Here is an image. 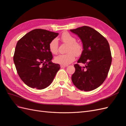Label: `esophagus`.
<instances>
[{"mask_svg":"<svg viewBox=\"0 0 126 126\" xmlns=\"http://www.w3.org/2000/svg\"><path fill=\"white\" fill-rule=\"evenodd\" d=\"M67 66H68L67 65H61V67H62V68H63V67H66Z\"/></svg>","mask_w":126,"mask_h":126,"instance_id":"34e87169","label":"esophagus"}]
</instances>
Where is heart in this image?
Listing matches in <instances>:
<instances>
[{
    "instance_id": "heart-1",
    "label": "heart",
    "mask_w": 126,
    "mask_h": 126,
    "mask_svg": "<svg viewBox=\"0 0 126 126\" xmlns=\"http://www.w3.org/2000/svg\"><path fill=\"white\" fill-rule=\"evenodd\" d=\"M62 41L68 45L66 49L67 53L60 54L54 58V61L61 65H67L75 60V55L79 56L83 52V44L76 42V39L73 35L67 32H65L61 36ZM58 41L56 39H53L50 42L49 50L52 54H55L58 52Z\"/></svg>"
}]
</instances>
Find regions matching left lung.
Wrapping results in <instances>:
<instances>
[{"label": "left lung", "instance_id": "8db88e82", "mask_svg": "<svg viewBox=\"0 0 126 126\" xmlns=\"http://www.w3.org/2000/svg\"><path fill=\"white\" fill-rule=\"evenodd\" d=\"M70 31L82 40L83 50L75 71L72 76L75 86L81 91H91L100 86L106 79L111 65L112 57L106 39L93 28L83 26Z\"/></svg>", "mask_w": 126, "mask_h": 126}]
</instances>
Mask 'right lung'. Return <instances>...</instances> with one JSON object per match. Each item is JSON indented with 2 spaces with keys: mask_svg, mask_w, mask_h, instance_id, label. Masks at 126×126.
I'll return each instance as SVG.
<instances>
[{
  "mask_svg": "<svg viewBox=\"0 0 126 126\" xmlns=\"http://www.w3.org/2000/svg\"><path fill=\"white\" fill-rule=\"evenodd\" d=\"M58 33L36 29L28 32L18 41L14 62L20 78L30 87L42 90L51 84L60 70L52 63L49 43Z\"/></svg>",
  "mask_w": 126,
  "mask_h": 126,
  "instance_id": "add662e5",
  "label": "right lung"
}]
</instances>
